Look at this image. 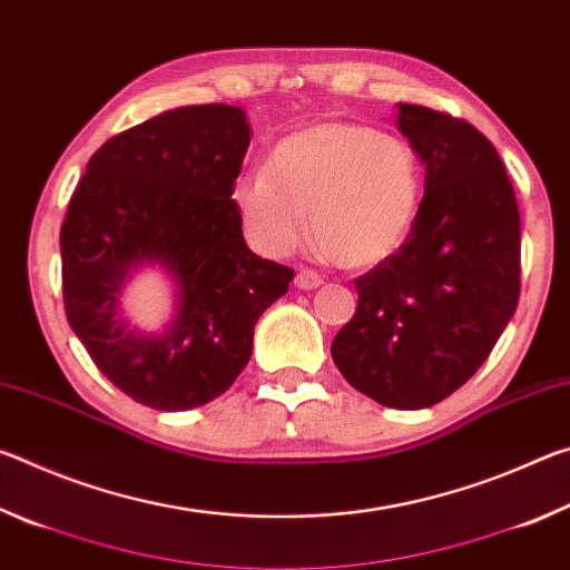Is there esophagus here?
Listing matches in <instances>:
<instances>
[{
    "instance_id": "34e87169",
    "label": "esophagus",
    "mask_w": 570,
    "mask_h": 570,
    "mask_svg": "<svg viewBox=\"0 0 570 570\" xmlns=\"http://www.w3.org/2000/svg\"><path fill=\"white\" fill-rule=\"evenodd\" d=\"M294 286L302 288V292H312V288L322 286V276L312 272V268H298L294 276Z\"/></svg>"
}]
</instances>
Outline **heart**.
Wrapping results in <instances>:
<instances>
[{"label": "heart", "mask_w": 570, "mask_h": 570, "mask_svg": "<svg viewBox=\"0 0 570 570\" xmlns=\"http://www.w3.org/2000/svg\"><path fill=\"white\" fill-rule=\"evenodd\" d=\"M424 173L407 140L362 122L330 120L278 140L268 168L244 173L234 206L250 244L286 256L308 230L336 262L372 268L417 226Z\"/></svg>", "instance_id": "b5f03b06"}]
</instances>
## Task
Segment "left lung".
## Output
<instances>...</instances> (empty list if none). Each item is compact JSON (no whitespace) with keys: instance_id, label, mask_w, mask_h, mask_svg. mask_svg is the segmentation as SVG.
Returning <instances> with one entry per match:
<instances>
[{"instance_id":"obj_1","label":"left lung","mask_w":570,"mask_h":570,"mask_svg":"<svg viewBox=\"0 0 570 570\" xmlns=\"http://www.w3.org/2000/svg\"><path fill=\"white\" fill-rule=\"evenodd\" d=\"M424 163L417 226L356 278V312L332 342L344 380L394 410L450 397L493 352L520 294V214L503 160L465 120L397 105Z\"/></svg>"}]
</instances>
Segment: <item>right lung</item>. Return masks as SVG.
Returning <instances> with one entry per match:
<instances>
[{
	"label": "right lung",
	"instance_id": "obj_1",
	"mask_svg": "<svg viewBox=\"0 0 570 570\" xmlns=\"http://www.w3.org/2000/svg\"><path fill=\"white\" fill-rule=\"evenodd\" d=\"M250 142L236 105H186L95 153L60 230L65 312L115 387L160 412L200 407L236 382L254 326L294 272L246 246L234 183ZM142 267L174 284L171 322H129L124 288Z\"/></svg>",
	"mask_w": 570,
	"mask_h": 570
}]
</instances>
